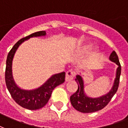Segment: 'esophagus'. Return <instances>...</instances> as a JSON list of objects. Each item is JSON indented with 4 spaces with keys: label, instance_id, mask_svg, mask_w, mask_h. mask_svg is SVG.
<instances>
[{
    "label": "esophagus",
    "instance_id": "obj_1",
    "mask_svg": "<svg viewBox=\"0 0 128 128\" xmlns=\"http://www.w3.org/2000/svg\"><path fill=\"white\" fill-rule=\"evenodd\" d=\"M76 76V72L72 70H68V72H66V76H65V80L67 82L70 81L73 79Z\"/></svg>",
    "mask_w": 128,
    "mask_h": 128
}]
</instances>
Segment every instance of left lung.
<instances>
[{"label": "left lung", "mask_w": 128, "mask_h": 128, "mask_svg": "<svg viewBox=\"0 0 128 128\" xmlns=\"http://www.w3.org/2000/svg\"><path fill=\"white\" fill-rule=\"evenodd\" d=\"M109 59L116 63L118 65V68L116 72V78L113 88L109 92L104 96H102L99 98H90L87 96L84 91L83 80L80 76H76V81L78 83V88L76 92L71 96L70 100L72 106L77 111L82 113H93L95 111H99L107 105L115 93L117 92L120 84L122 67L120 65L118 54L115 51L112 52L109 56Z\"/></svg>", "instance_id": "8db88e82"}]
</instances>
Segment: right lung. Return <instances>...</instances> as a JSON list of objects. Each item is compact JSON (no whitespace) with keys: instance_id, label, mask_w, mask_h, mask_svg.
I'll list each match as a JSON object with an SVG mask.
<instances>
[{"instance_id":"1","label":"right lung","mask_w":128,"mask_h":128,"mask_svg":"<svg viewBox=\"0 0 128 128\" xmlns=\"http://www.w3.org/2000/svg\"><path fill=\"white\" fill-rule=\"evenodd\" d=\"M45 35L46 32L40 31L22 38L9 51L6 61L5 82L8 92L17 104L30 110H38L46 105L51 96L54 88L65 82V73L62 72L52 76L40 88L33 90H25L19 88L13 80L11 70L12 60L17 48L22 42L30 38Z\"/></svg>"}]
</instances>
